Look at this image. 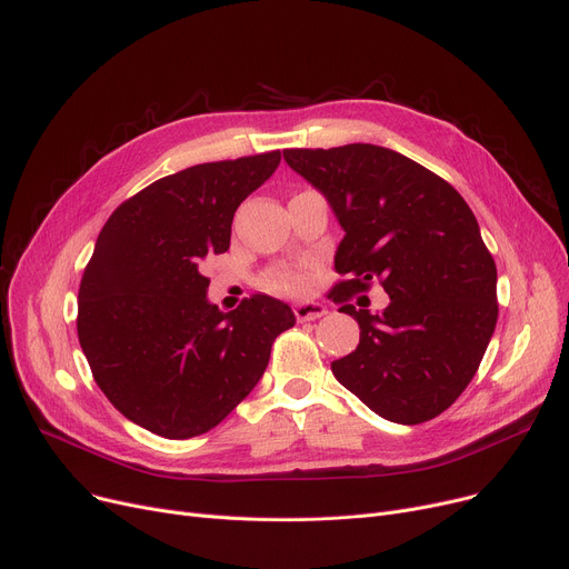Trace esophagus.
I'll return each mask as SVG.
<instances>
[{
	"label": "esophagus",
	"mask_w": 569,
	"mask_h": 569,
	"mask_svg": "<svg viewBox=\"0 0 569 569\" xmlns=\"http://www.w3.org/2000/svg\"><path fill=\"white\" fill-rule=\"evenodd\" d=\"M326 315V306L317 303V300H306V303L293 306V317L296 321H315Z\"/></svg>",
	"instance_id": "34e87169"
}]
</instances>
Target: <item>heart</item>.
I'll return each mask as SVG.
<instances>
[{
	"label": "heart",
	"mask_w": 569,
	"mask_h": 569,
	"mask_svg": "<svg viewBox=\"0 0 569 569\" xmlns=\"http://www.w3.org/2000/svg\"><path fill=\"white\" fill-rule=\"evenodd\" d=\"M263 287L273 293L300 296L310 287V278L303 269H273L263 276Z\"/></svg>",
	"instance_id": "obj_1"
}]
</instances>
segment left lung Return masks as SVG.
I'll return each mask as SVG.
<instances>
[{"label": "left lung", "instance_id": "left-lung-1", "mask_svg": "<svg viewBox=\"0 0 569 569\" xmlns=\"http://www.w3.org/2000/svg\"><path fill=\"white\" fill-rule=\"evenodd\" d=\"M284 160L345 229V280L328 298L358 321L360 342L332 375L390 422L437 418L471 383L498 319L496 263L473 211L446 179L383 147L284 149ZM372 281L391 296L379 316L350 306Z\"/></svg>", "mask_w": 569, "mask_h": 569}]
</instances>
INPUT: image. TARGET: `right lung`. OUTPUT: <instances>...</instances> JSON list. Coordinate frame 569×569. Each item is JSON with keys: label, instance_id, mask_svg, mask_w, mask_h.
<instances>
[{"label": "right lung", "instance_id": "obj_1", "mask_svg": "<svg viewBox=\"0 0 569 569\" xmlns=\"http://www.w3.org/2000/svg\"><path fill=\"white\" fill-rule=\"evenodd\" d=\"M280 151L188 167L126 199L100 229L78 291V338L117 411L164 439H192L237 409L296 323L271 296L231 312L207 300V257L229 250L243 199Z\"/></svg>", "mask_w": 569, "mask_h": 569}]
</instances>
